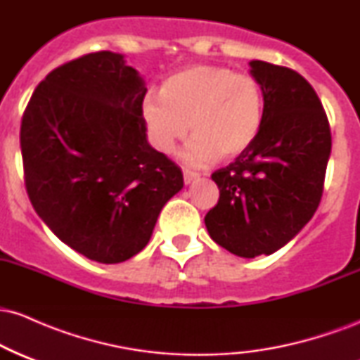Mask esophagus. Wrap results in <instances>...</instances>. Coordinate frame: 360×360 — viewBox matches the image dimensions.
<instances>
[{
  "mask_svg": "<svg viewBox=\"0 0 360 360\" xmlns=\"http://www.w3.org/2000/svg\"><path fill=\"white\" fill-rule=\"evenodd\" d=\"M183 174H184V183L186 184H191L196 179H200V174H198V172H194V171H189V169H184Z\"/></svg>",
  "mask_w": 360,
  "mask_h": 360,
  "instance_id": "34e87169",
  "label": "esophagus"
}]
</instances>
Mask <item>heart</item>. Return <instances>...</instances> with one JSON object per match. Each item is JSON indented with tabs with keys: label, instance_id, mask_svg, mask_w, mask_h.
<instances>
[{
	"label": "heart",
	"instance_id": "obj_1",
	"mask_svg": "<svg viewBox=\"0 0 360 360\" xmlns=\"http://www.w3.org/2000/svg\"><path fill=\"white\" fill-rule=\"evenodd\" d=\"M142 117L150 142L162 154H172L191 128L184 160L205 166L220 155H240L255 142L264 123V93L249 74L191 65L162 82L160 98H143Z\"/></svg>",
	"mask_w": 360,
	"mask_h": 360
}]
</instances>
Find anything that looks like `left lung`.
Here are the masks:
<instances>
[{"mask_svg": "<svg viewBox=\"0 0 360 360\" xmlns=\"http://www.w3.org/2000/svg\"><path fill=\"white\" fill-rule=\"evenodd\" d=\"M264 93L259 137L213 172L220 200L205 217L210 237L238 257L271 255L315 214L332 152V134L315 89L301 74L250 60Z\"/></svg>", "mask_w": 360, "mask_h": 360, "instance_id": "8db88e82", "label": "left lung"}]
</instances>
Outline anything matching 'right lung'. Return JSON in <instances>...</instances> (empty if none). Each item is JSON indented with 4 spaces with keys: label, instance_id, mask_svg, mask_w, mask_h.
Here are the masks:
<instances>
[{
    "label": "right lung",
    "instance_id": "obj_1",
    "mask_svg": "<svg viewBox=\"0 0 360 360\" xmlns=\"http://www.w3.org/2000/svg\"><path fill=\"white\" fill-rule=\"evenodd\" d=\"M146 81L125 56L103 51L53 69L20 130L25 186L45 225L101 264L137 255L183 172L147 140Z\"/></svg>",
    "mask_w": 360,
    "mask_h": 360
}]
</instances>
